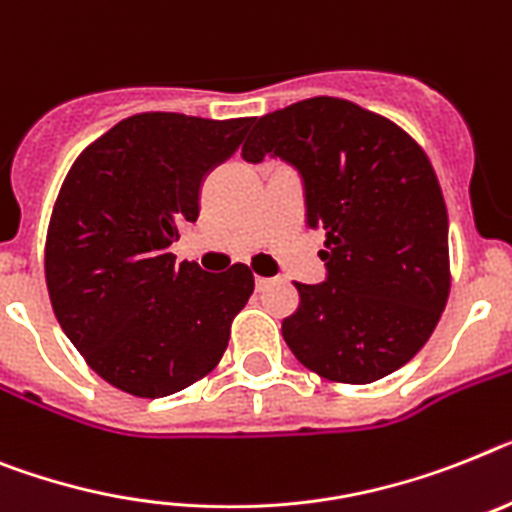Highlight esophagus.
I'll use <instances>...</instances> for the list:
<instances>
[{
	"label": "esophagus",
	"mask_w": 512,
	"mask_h": 512,
	"mask_svg": "<svg viewBox=\"0 0 512 512\" xmlns=\"http://www.w3.org/2000/svg\"><path fill=\"white\" fill-rule=\"evenodd\" d=\"M270 283H273V281H270V278L255 276V286H257V289H265V286H270Z\"/></svg>",
	"instance_id": "1"
}]
</instances>
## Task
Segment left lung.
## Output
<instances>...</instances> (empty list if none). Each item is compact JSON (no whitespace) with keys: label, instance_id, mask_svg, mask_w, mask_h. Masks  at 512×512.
Returning <instances> with one entry per match:
<instances>
[{"label":"left lung","instance_id":"left-lung-1","mask_svg":"<svg viewBox=\"0 0 512 512\" xmlns=\"http://www.w3.org/2000/svg\"><path fill=\"white\" fill-rule=\"evenodd\" d=\"M244 161L299 169L307 223L325 231L328 278L296 283L283 341L325 380L367 385L414 359L450 294L448 208L422 145L343 98L317 96L255 119Z\"/></svg>","mask_w":512,"mask_h":512}]
</instances>
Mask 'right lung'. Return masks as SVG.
Wrapping results in <instances>:
<instances>
[{
    "instance_id": "right-lung-1",
    "label": "right lung",
    "mask_w": 512,
    "mask_h": 512,
    "mask_svg": "<svg viewBox=\"0 0 512 512\" xmlns=\"http://www.w3.org/2000/svg\"><path fill=\"white\" fill-rule=\"evenodd\" d=\"M249 117L145 111L75 158L46 231V286L59 325L98 377L163 398L203 380L255 291L236 263L205 273L171 242L200 216V184L234 153Z\"/></svg>"
}]
</instances>
